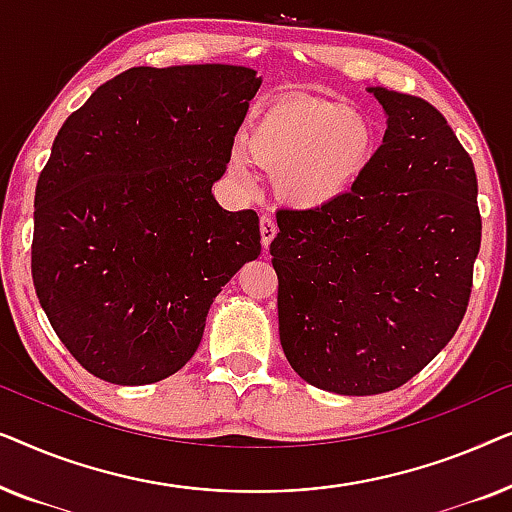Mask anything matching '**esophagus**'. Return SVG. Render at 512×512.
<instances>
[{
	"label": "esophagus",
	"instance_id": "obj_1",
	"mask_svg": "<svg viewBox=\"0 0 512 512\" xmlns=\"http://www.w3.org/2000/svg\"><path fill=\"white\" fill-rule=\"evenodd\" d=\"M277 235V223L270 219V216H261V244H263V251L268 254L270 249V242L275 240Z\"/></svg>",
	"mask_w": 512,
	"mask_h": 512
}]
</instances>
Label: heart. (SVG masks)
<instances>
[{
  "label": "heart",
  "instance_id": "b5f03b06",
  "mask_svg": "<svg viewBox=\"0 0 512 512\" xmlns=\"http://www.w3.org/2000/svg\"><path fill=\"white\" fill-rule=\"evenodd\" d=\"M244 146L247 153L230 151V179L254 186V160L272 172V186L284 205L319 212L349 198L366 177L377 153V130L347 102L291 95L258 111Z\"/></svg>",
  "mask_w": 512,
  "mask_h": 512
}]
</instances>
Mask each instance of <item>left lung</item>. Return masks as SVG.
<instances>
[{"label": "left lung", "mask_w": 512, "mask_h": 512, "mask_svg": "<svg viewBox=\"0 0 512 512\" xmlns=\"http://www.w3.org/2000/svg\"><path fill=\"white\" fill-rule=\"evenodd\" d=\"M387 116L356 191L319 212H277L279 340L312 387L398 389L464 319L482 221L473 160L422 97L366 88Z\"/></svg>", "instance_id": "obj_1"}]
</instances>
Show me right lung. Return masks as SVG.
Here are the masks:
<instances>
[{"label":"right lung","mask_w":512,"mask_h":512,"mask_svg":"<svg viewBox=\"0 0 512 512\" xmlns=\"http://www.w3.org/2000/svg\"><path fill=\"white\" fill-rule=\"evenodd\" d=\"M261 81L237 65L132 67L60 128L34 193L32 279L90 375L139 387L177 373L214 298L261 254L256 212L212 193Z\"/></svg>","instance_id":"add662e5"}]
</instances>
